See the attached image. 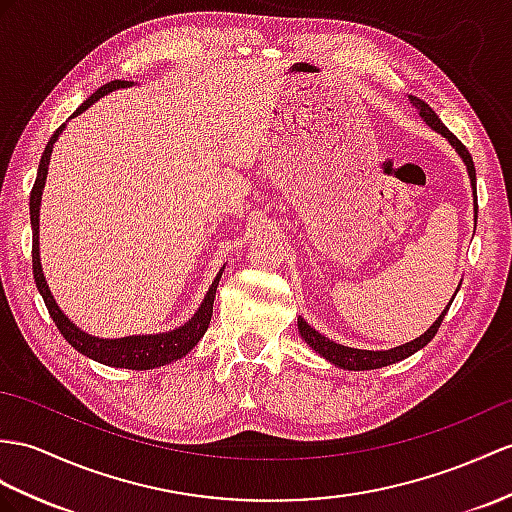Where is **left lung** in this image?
Segmentation results:
<instances>
[{
    "label": "left lung",
    "instance_id": "left-lung-1",
    "mask_svg": "<svg viewBox=\"0 0 512 512\" xmlns=\"http://www.w3.org/2000/svg\"><path fill=\"white\" fill-rule=\"evenodd\" d=\"M408 99H410V104H413V106L419 110L421 119L426 121L432 130L441 132V134L445 136V139L456 147V152L460 154V158L465 160L467 171H469V180H471V186H473V195H476V167H473V158H471V154H469V149H467L463 143H460L450 130H447V128L443 126V121H441L439 117H436V112H434L426 102H421V99L415 97V95H408ZM476 208H478V204H476ZM456 293H458V291H456ZM452 302H454V299H452ZM450 306H452V304H450ZM450 306H447V308L443 310L441 317L436 319V321L432 323V326H430V330L423 332V334L419 336V339L410 341V343H406V345H400V347H393V350H386V352L354 350V347H345V345H339V343H334V341L326 339V336L310 328L302 317L297 319V323H299V332H302V339H304L310 347H313L315 352H319L323 358L330 360L332 365L343 367V369H350V371H365V369H380V367H386V365H393V363H397V360H404V358H408L410 354H415L417 350H421V347H426V345L434 339V334L439 332L441 323H443V317L447 315V310H450Z\"/></svg>",
    "mask_w": 512,
    "mask_h": 512
}]
</instances>
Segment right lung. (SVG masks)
I'll use <instances>...</instances> for the list:
<instances>
[{
  "label": "right lung",
  "instance_id": "add662e5",
  "mask_svg": "<svg viewBox=\"0 0 512 512\" xmlns=\"http://www.w3.org/2000/svg\"><path fill=\"white\" fill-rule=\"evenodd\" d=\"M134 82L128 80H112L108 84H104L102 89H97L86 102L73 112L71 117H78L80 112H84L91 104H95L99 97L115 91V89H126ZM65 128V123L52 134V139L45 145V152L41 156V165H39V173H36V180L32 186L30 193V221H32V269H34V282L39 286V291L45 299V306L52 315L56 328L60 330V334L71 343V347L84 356H89L97 363L108 365V367H123V369H156L162 365H169L173 360H178L182 356L189 354L193 347L197 345V341L202 339L204 332L210 326V317H213V304H215V293L217 286L221 280V273L215 278L213 286H210L202 306H199L197 313L184 323L182 328H176L173 332H162V334H147V336H126V339H95V336L82 332L76 323L69 321L62 310L56 306L52 293H49V286L43 278V269H41V258H39V210H41V193L45 186V178H47V165H49V156H52L54 143L58 139V134Z\"/></svg>",
  "mask_w": 512,
  "mask_h": 512
}]
</instances>
